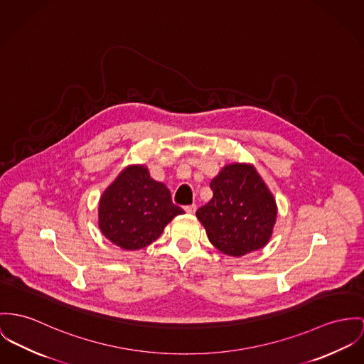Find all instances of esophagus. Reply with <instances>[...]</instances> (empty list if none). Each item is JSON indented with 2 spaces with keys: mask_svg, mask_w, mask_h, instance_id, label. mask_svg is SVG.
Returning <instances> with one entry per match:
<instances>
[{
  "mask_svg": "<svg viewBox=\"0 0 364 364\" xmlns=\"http://www.w3.org/2000/svg\"><path fill=\"white\" fill-rule=\"evenodd\" d=\"M184 210H186L188 215H193V213H196V205H188V206H184Z\"/></svg>",
  "mask_w": 364,
  "mask_h": 364,
  "instance_id": "34e87169",
  "label": "esophagus"
}]
</instances>
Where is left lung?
Masks as SVG:
<instances>
[{"label": "left lung", "instance_id": "8db88e82", "mask_svg": "<svg viewBox=\"0 0 364 364\" xmlns=\"http://www.w3.org/2000/svg\"><path fill=\"white\" fill-rule=\"evenodd\" d=\"M210 188L212 199L196 210L210 244L234 257L264 248L277 220V203L256 168L225 165Z\"/></svg>", "mask_w": 364, "mask_h": 364}]
</instances>
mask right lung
I'll return each instance as SVG.
<instances>
[{
	"instance_id": "1",
	"label": "right lung",
	"mask_w": 364,
	"mask_h": 364,
	"mask_svg": "<svg viewBox=\"0 0 364 364\" xmlns=\"http://www.w3.org/2000/svg\"><path fill=\"white\" fill-rule=\"evenodd\" d=\"M184 210L171 202L168 187L145 165H130L107 187L98 202V228L114 245L139 251L161 237Z\"/></svg>"
}]
</instances>
